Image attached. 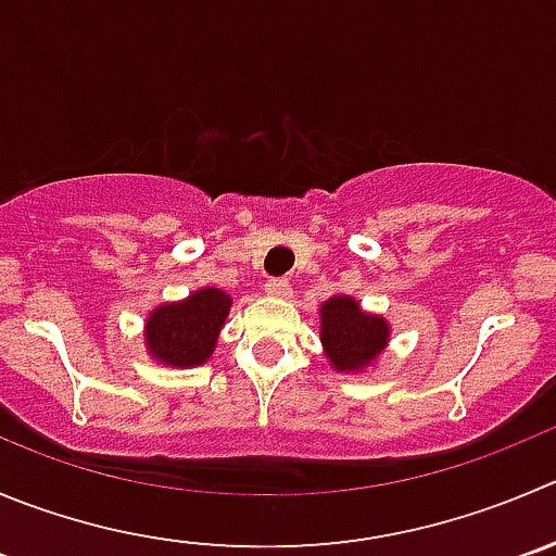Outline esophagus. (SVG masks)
<instances>
[{"label":"esophagus","mask_w":556,"mask_h":556,"mask_svg":"<svg viewBox=\"0 0 556 556\" xmlns=\"http://www.w3.org/2000/svg\"><path fill=\"white\" fill-rule=\"evenodd\" d=\"M264 292L275 294V298H287V294L292 292V283H289L287 278H269V281L264 283Z\"/></svg>","instance_id":"esophagus-1"}]
</instances>
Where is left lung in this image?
<instances>
[{"mask_svg":"<svg viewBox=\"0 0 556 556\" xmlns=\"http://www.w3.org/2000/svg\"><path fill=\"white\" fill-rule=\"evenodd\" d=\"M321 343L332 368L361 371L388 343V321L361 311L352 298H332L321 305Z\"/></svg>","mask_w":556,"mask_h":556,"instance_id":"left-lung-1","label":"left lung"}]
</instances>
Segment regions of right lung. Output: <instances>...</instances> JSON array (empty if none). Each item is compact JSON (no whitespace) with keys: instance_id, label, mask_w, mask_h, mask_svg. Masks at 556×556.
Here are the masks:
<instances>
[{"instance_id":"obj_1","label":"right lung","mask_w":556,"mask_h":556,"mask_svg":"<svg viewBox=\"0 0 556 556\" xmlns=\"http://www.w3.org/2000/svg\"><path fill=\"white\" fill-rule=\"evenodd\" d=\"M231 298L220 289H199L182 303H168L147 319V346L152 357L177 368L202 366L213 354Z\"/></svg>"}]
</instances>
